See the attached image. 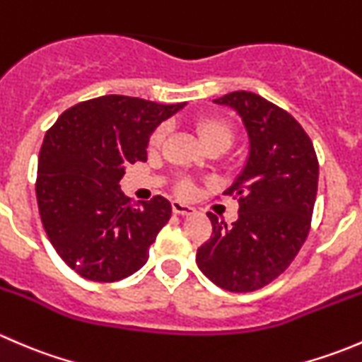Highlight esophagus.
Returning a JSON list of instances; mask_svg holds the SVG:
<instances>
[{
    "label": "esophagus",
    "mask_w": 362,
    "mask_h": 362,
    "mask_svg": "<svg viewBox=\"0 0 362 362\" xmlns=\"http://www.w3.org/2000/svg\"><path fill=\"white\" fill-rule=\"evenodd\" d=\"M171 208H173L175 214H178V215H191L196 211L191 204H185V203L178 202V199H175V202L171 203Z\"/></svg>",
    "instance_id": "esophagus-1"
}]
</instances>
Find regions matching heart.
Here are the masks:
<instances>
[{
  "mask_svg": "<svg viewBox=\"0 0 362 362\" xmlns=\"http://www.w3.org/2000/svg\"><path fill=\"white\" fill-rule=\"evenodd\" d=\"M194 129L198 133L199 140L203 141V145L206 148L218 147L222 151L229 147L233 144V138H235V126L229 122L228 119L218 115H203L199 119H196ZM168 134V126L166 124H159L154 131L148 136V151H158L163 145L164 138ZM177 192L180 196H189L192 192V185L189 180H182L177 184Z\"/></svg>",
  "mask_w": 362,
  "mask_h": 362,
  "instance_id": "b5f03b06",
  "label": "heart"
}]
</instances>
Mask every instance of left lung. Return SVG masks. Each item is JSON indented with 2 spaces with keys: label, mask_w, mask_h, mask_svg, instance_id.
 <instances>
[{
  "label": "left lung",
  "mask_w": 362,
  "mask_h": 362,
  "mask_svg": "<svg viewBox=\"0 0 362 362\" xmlns=\"http://www.w3.org/2000/svg\"><path fill=\"white\" fill-rule=\"evenodd\" d=\"M238 112L249 159L226 196L238 199L231 226L208 211L211 236L196 254L199 269L231 293H250L282 275L312 224L319 160L301 124L259 94L235 90L214 100Z\"/></svg>",
  "instance_id": "8db88e82"
}]
</instances>
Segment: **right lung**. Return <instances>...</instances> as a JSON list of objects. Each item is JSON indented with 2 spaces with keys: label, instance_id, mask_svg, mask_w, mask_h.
I'll use <instances>...</instances> for the list:
<instances>
[{
  "label": "right lung",
  "instance_id": "right-lung-1",
  "mask_svg": "<svg viewBox=\"0 0 362 362\" xmlns=\"http://www.w3.org/2000/svg\"><path fill=\"white\" fill-rule=\"evenodd\" d=\"M184 103L94 98L68 108L43 138L36 202L50 243L71 269L115 282L141 268L171 217L163 196L134 204L120 191L126 166L147 160L152 131Z\"/></svg>",
  "mask_w": 362,
  "mask_h": 362
}]
</instances>
